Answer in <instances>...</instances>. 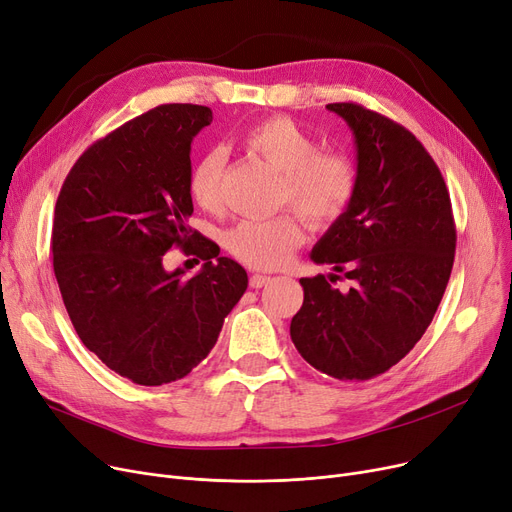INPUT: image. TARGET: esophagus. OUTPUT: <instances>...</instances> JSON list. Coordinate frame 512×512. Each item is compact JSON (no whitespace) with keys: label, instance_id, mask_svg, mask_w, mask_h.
<instances>
[{"label":"esophagus","instance_id":"obj_1","mask_svg":"<svg viewBox=\"0 0 512 512\" xmlns=\"http://www.w3.org/2000/svg\"><path fill=\"white\" fill-rule=\"evenodd\" d=\"M273 279L271 277H266V275H252L250 277V287H254V289H260V287H264V285H269Z\"/></svg>","mask_w":512,"mask_h":512}]
</instances>
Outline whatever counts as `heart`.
<instances>
[{"label": "heart", "mask_w": 512, "mask_h": 512, "mask_svg": "<svg viewBox=\"0 0 512 512\" xmlns=\"http://www.w3.org/2000/svg\"><path fill=\"white\" fill-rule=\"evenodd\" d=\"M243 143L281 173L277 202L291 204L310 223L329 225L344 216L358 189V170L350 156L321 150L308 129L289 116H271L243 131ZM225 152H204L189 173V193L202 208L221 202ZM304 229L294 214L269 221H241L227 231L229 252L256 269H277L302 246Z\"/></svg>", "instance_id": "b5f03b06"}]
</instances>
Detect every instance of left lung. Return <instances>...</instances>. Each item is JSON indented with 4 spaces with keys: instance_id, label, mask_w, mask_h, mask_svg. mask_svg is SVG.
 <instances>
[{
    "instance_id": "1",
    "label": "left lung",
    "mask_w": 512,
    "mask_h": 512,
    "mask_svg": "<svg viewBox=\"0 0 512 512\" xmlns=\"http://www.w3.org/2000/svg\"><path fill=\"white\" fill-rule=\"evenodd\" d=\"M327 110L352 129L358 189L310 252L335 273L300 279L304 304L289 333L316 371L367 381L400 362L433 321L452 273L456 227L440 168L415 135L360 104ZM337 272L351 279L348 292L328 283Z\"/></svg>"
}]
</instances>
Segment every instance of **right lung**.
<instances>
[{"instance_id": "add662e5", "label": "right lung", "mask_w": 512, "mask_h": 512, "mask_svg": "<svg viewBox=\"0 0 512 512\" xmlns=\"http://www.w3.org/2000/svg\"><path fill=\"white\" fill-rule=\"evenodd\" d=\"M212 110L164 104L118 127L70 168L52 227L54 273L81 342L137 385L183 379L210 354L248 273L187 221L191 141ZM173 247L205 260L185 278ZM196 260V258H193Z\"/></svg>"}]
</instances>
